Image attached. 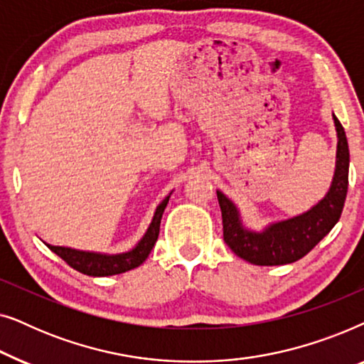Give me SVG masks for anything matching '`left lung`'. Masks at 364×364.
<instances>
[{"instance_id": "1", "label": "left lung", "mask_w": 364, "mask_h": 364, "mask_svg": "<svg viewBox=\"0 0 364 364\" xmlns=\"http://www.w3.org/2000/svg\"><path fill=\"white\" fill-rule=\"evenodd\" d=\"M336 129V164L331 186L321 200L300 215L268 223L260 232L245 227L240 210L225 193L217 191L222 210L223 240L232 252L260 267L287 265L305 257L340 220L348 192L350 149L345 129L333 114Z\"/></svg>"}]
</instances>
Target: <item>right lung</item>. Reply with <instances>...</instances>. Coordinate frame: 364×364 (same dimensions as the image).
Instances as JSON below:
<instances>
[{
    "instance_id": "add662e5",
    "label": "right lung",
    "mask_w": 364,
    "mask_h": 364,
    "mask_svg": "<svg viewBox=\"0 0 364 364\" xmlns=\"http://www.w3.org/2000/svg\"><path fill=\"white\" fill-rule=\"evenodd\" d=\"M171 193H168V196L159 203L156 212H154L151 225H149L141 240L137 242V245L131 248L129 252H122V253L86 252V250H76V248H69V247L49 245L46 242L44 243H46L49 250L56 253L58 257H61L69 267H73L74 270L84 273V275L111 277V275H119V273L129 272L146 262V258L149 257V253H151L152 247L156 245L159 230H161L162 213L166 210L168 198H171Z\"/></svg>"
}]
</instances>
